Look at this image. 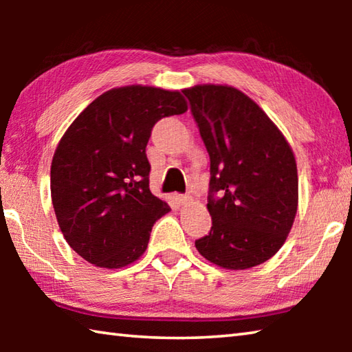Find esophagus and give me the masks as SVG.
Wrapping results in <instances>:
<instances>
[{
    "mask_svg": "<svg viewBox=\"0 0 352 352\" xmlns=\"http://www.w3.org/2000/svg\"><path fill=\"white\" fill-rule=\"evenodd\" d=\"M175 199H177V201H178V204H180V205H186L188 201L190 200L189 195H183V194H178V195H175Z\"/></svg>",
    "mask_w": 352,
    "mask_h": 352,
    "instance_id": "34e87169",
    "label": "esophagus"
}]
</instances>
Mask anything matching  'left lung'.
<instances>
[{
    "label": "left lung",
    "mask_w": 352,
    "mask_h": 352,
    "mask_svg": "<svg viewBox=\"0 0 352 352\" xmlns=\"http://www.w3.org/2000/svg\"><path fill=\"white\" fill-rule=\"evenodd\" d=\"M183 94L211 162L206 206L212 226L195 248L228 270L259 265L283 247L295 220L298 174L292 147L237 88L208 83Z\"/></svg>",
    "instance_id": "8db88e82"
}]
</instances>
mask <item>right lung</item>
<instances>
[{"instance_id":"right-lung-1","label":"right lung","mask_w":352,"mask_h":352,"mask_svg":"<svg viewBox=\"0 0 352 352\" xmlns=\"http://www.w3.org/2000/svg\"><path fill=\"white\" fill-rule=\"evenodd\" d=\"M186 110L180 91L113 88L65 132L51 164V199L63 237L83 259L121 269L146 252L153 223L170 210L148 189L146 146L160 119Z\"/></svg>"}]
</instances>
